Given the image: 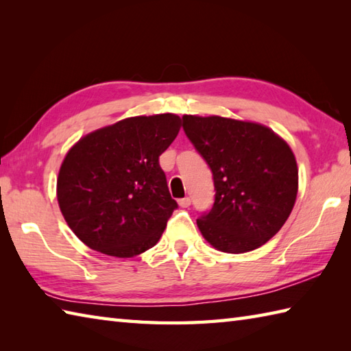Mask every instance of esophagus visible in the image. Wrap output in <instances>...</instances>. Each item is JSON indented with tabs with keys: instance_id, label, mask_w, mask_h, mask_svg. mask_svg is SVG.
I'll return each mask as SVG.
<instances>
[{
	"instance_id": "1",
	"label": "esophagus",
	"mask_w": 351,
	"mask_h": 351,
	"mask_svg": "<svg viewBox=\"0 0 351 351\" xmlns=\"http://www.w3.org/2000/svg\"><path fill=\"white\" fill-rule=\"evenodd\" d=\"M178 204H180L181 208H189L191 205V199L190 197H182L178 200Z\"/></svg>"
}]
</instances>
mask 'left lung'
<instances>
[{
    "mask_svg": "<svg viewBox=\"0 0 351 351\" xmlns=\"http://www.w3.org/2000/svg\"><path fill=\"white\" fill-rule=\"evenodd\" d=\"M185 136L213 171L214 204L196 220L213 247L255 250L279 232L299 189L294 154L264 125L182 116Z\"/></svg>",
    "mask_w": 351,
    "mask_h": 351,
    "instance_id": "1",
    "label": "left lung"
}]
</instances>
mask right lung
<instances>
[{
    "instance_id": "right-lung-1",
    "label": "right lung",
    "mask_w": 351,
    "mask_h": 351,
    "mask_svg": "<svg viewBox=\"0 0 351 351\" xmlns=\"http://www.w3.org/2000/svg\"><path fill=\"white\" fill-rule=\"evenodd\" d=\"M176 114L128 117L81 138L58 171L64 220L88 247L131 258L154 247L178 204L160 155L180 132Z\"/></svg>"
}]
</instances>
